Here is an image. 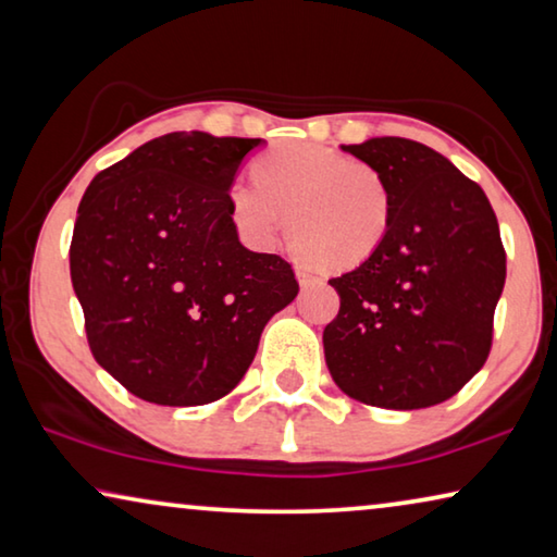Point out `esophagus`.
<instances>
[{
  "mask_svg": "<svg viewBox=\"0 0 557 557\" xmlns=\"http://www.w3.org/2000/svg\"><path fill=\"white\" fill-rule=\"evenodd\" d=\"M297 280H300L302 287H310V285H314V282H318V277L310 275L307 270H297Z\"/></svg>",
  "mask_w": 557,
  "mask_h": 557,
  "instance_id": "34e87169",
  "label": "esophagus"
}]
</instances>
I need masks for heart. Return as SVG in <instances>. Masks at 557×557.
I'll list each match as a JSON object with an SVG mask.
<instances>
[{
	"instance_id": "heart-1",
	"label": "heart",
	"mask_w": 557,
	"mask_h": 557,
	"mask_svg": "<svg viewBox=\"0 0 557 557\" xmlns=\"http://www.w3.org/2000/svg\"><path fill=\"white\" fill-rule=\"evenodd\" d=\"M253 180H235L230 207L247 243L272 247L287 227L302 262L355 270L385 243L395 199L383 172L310 143L272 147Z\"/></svg>"
}]
</instances>
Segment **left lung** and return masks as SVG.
Returning <instances> with one entry per match:
<instances>
[{"instance_id": "1", "label": "left lung", "mask_w": 557, "mask_h": 557, "mask_svg": "<svg viewBox=\"0 0 557 557\" xmlns=\"http://www.w3.org/2000/svg\"><path fill=\"white\" fill-rule=\"evenodd\" d=\"M383 172L393 225L368 262L330 285L339 312L322 332L332 380L352 400L418 410L450 400L483 368L505 285V247L478 182L403 137L345 145Z\"/></svg>"}]
</instances>
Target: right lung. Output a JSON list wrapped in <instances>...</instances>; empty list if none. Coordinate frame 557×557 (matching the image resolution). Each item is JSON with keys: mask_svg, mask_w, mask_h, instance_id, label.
<instances>
[{"mask_svg": "<svg viewBox=\"0 0 557 557\" xmlns=\"http://www.w3.org/2000/svg\"><path fill=\"white\" fill-rule=\"evenodd\" d=\"M262 139L170 132L89 182L70 245L72 287L95 360L170 408L225 397L255 360L295 270L250 252L230 187Z\"/></svg>", "mask_w": 557, "mask_h": 557, "instance_id": "1", "label": "right lung"}]
</instances>
